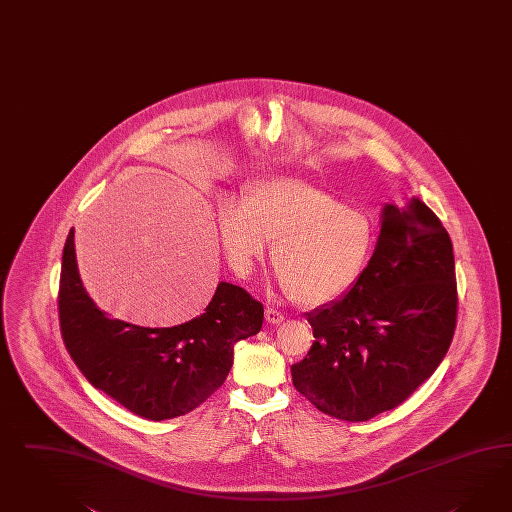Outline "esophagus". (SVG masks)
Here are the masks:
<instances>
[{
  "mask_svg": "<svg viewBox=\"0 0 512 512\" xmlns=\"http://www.w3.org/2000/svg\"><path fill=\"white\" fill-rule=\"evenodd\" d=\"M264 318H266V322H270V324H281V322L285 320V315H283L281 311H277V309L268 307V309L264 311Z\"/></svg>",
  "mask_w": 512,
  "mask_h": 512,
  "instance_id": "1",
  "label": "esophagus"
}]
</instances>
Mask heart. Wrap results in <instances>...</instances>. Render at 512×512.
<instances>
[{
	"label": "heart",
	"mask_w": 512,
	"mask_h": 512,
	"mask_svg": "<svg viewBox=\"0 0 512 512\" xmlns=\"http://www.w3.org/2000/svg\"><path fill=\"white\" fill-rule=\"evenodd\" d=\"M218 231L236 268L263 257L294 304L320 307L350 291L371 261L376 223L361 208L345 207L332 192L298 177L249 184L242 207L223 203Z\"/></svg>",
	"instance_id": "1"
}]
</instances>
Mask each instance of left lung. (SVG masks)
I'll list each match as a JSON object with an SVG mask.
<instances>
[{"mask_svg":"<svg viewBox=\"0 0 512 512\" xmlns=\"http://www.w3.org/2000/svg\"><path fill=\"white\" fill-rule=\"evenodd\" d=\"M373 257L343 298L307 313L315 343L292 384L324 414L367 421L442 363L456 326L453 244L423 201L386 205Z\"/></svg>","mask_w":512,"mask_h":512,"instance_id":"8db88e82","label":"left lung"}]
</instances>
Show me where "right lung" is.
<instances>
[{
	"label": "right lung",
	"instance_id": "1",
	"mask_svg": "<svg viewBox=\"0 0 512 512\" xmlns=\"http://www.w3.org/2000/svg\"><path fill=\"white\" fill-rule=\"evenodd\" d=\"M264 309L221 281L205 313L171 328L110 318L83 287L70 229L59 279V324L70 358L89 384L139 417L188 414L225 382L235 345L261 332Z\"/></svg>",
	"mask_w": 512,
	"mask_h": 512
}]
</instances>
